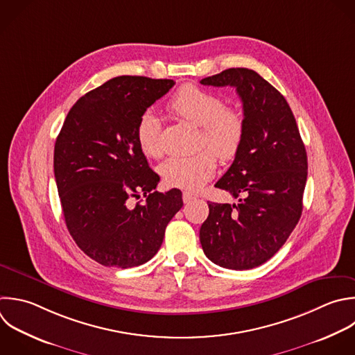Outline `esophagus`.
I'll return each mask as SVG.
<instances>
[{"label": "esophagus", "mask_w": 355, "mask_h": 355, "mask_svg": "<svg viewBox=\"0 0 355 355\" xmlns=\"http://www.w3.org/2000/svg\"><path fill=\"white\" fill-rule=\"evenodd\" d=\"M196 198H197V194L190 193V191H183V201H184V204H189V202H191Z\"/></svg>", "instance_id": "obj_1"}]
</instances>
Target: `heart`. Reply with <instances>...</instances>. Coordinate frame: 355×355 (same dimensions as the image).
<instances>
[{
  "label": "heart",
  "instance_id": "heart-1",
  "mask_svg": "<svg viewBox=\"0 0 355 355\" xmlns=\"http://www.w3.org/2000/svg\"><path fill=\"white\" fill-rule=\"evenodd\" d=\"M168 111L182 121L201 126V144L211 150H202L191 157H173L165 161L159 173L171 187L197 190L207 183L220 161L233 159L244 140V119L232 107H225L223 100L196 85H184L172 96ZM161 126L158 118L146 111L136 125V140L146 157L158 158L162 153L159 143Z\"/></svg>",
  "mask_w": 355,
  "mask_h": 355
}]
</instances>
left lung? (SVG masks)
<instances>
[{"instance_id":"obj_1","label":"left lung","mask_w":355,"mask_h":355,"mask_svg":"<svg viewBox=\"0 0 355 355\" xmlns=\"http://www.w3.org/2000/svg\"><path fill=\"white\" fill-rule=\"evenodd\" d=\"M200 83L234 87L245 128L240 151L215 184L239 202H209L200 241L214 263L252 269L279 251L300 220L306 151L286 98L255 71L230 68Z\"/></svg>"}]
</instances>
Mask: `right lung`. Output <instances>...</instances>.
<instances>
[{"label": "right lung", "instance_id": "right-lung-1", "mask_svg": "<svg viewBox=\"0 0 355 355\" xmlns=\"http://www.w3.org/2000/svg\"><path fill=\"white\" fill-rule=\"evenodd\" d=\"M175 82L118 76L80 97L54 148V175L67 227L96 262L121 269L150 261L183 207L182 191H155L159 176L136 140L139 118ZM146 200L132 206L130 198Z\"/></svg>", "mask_w": 355, "mask_h": 355}]
</instances>
